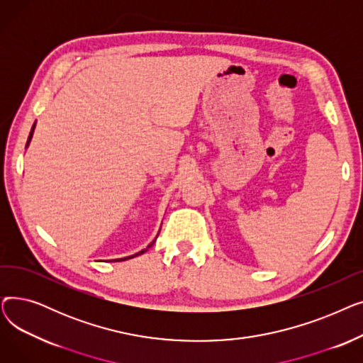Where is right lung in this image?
<instances>
[{
  "instance_id": "add662e5",
  "label": "right lung",
  "mask_w": 363,
  "mask_h": 363,
  "mask_svg": "<svg viewBox=\"0 0 363 363\" xmlns=\"http://www.w3.org/2000/svg\"><path fill=\"white\" fill-rule=\"evenodd\" d=\"M33 129H35V123H33V126H32V129H30V133H29V138H28V143H26V148L29 147V143H30V140H32V135H33ZM157 237H159V234H157ZM156 237V238H157ZM156 238L155 240H152L148 245H147V249H143L141 252H138V253H135V255H132V256H128V257H122V259H114V260H116V262H121V260H128V259H132V257H135V256H140V255H143V253H145L148 249H150V247L152 245V244H155V241H156Z\"/></svg>"
}]
</instances>
